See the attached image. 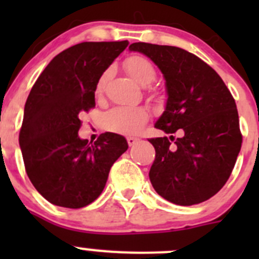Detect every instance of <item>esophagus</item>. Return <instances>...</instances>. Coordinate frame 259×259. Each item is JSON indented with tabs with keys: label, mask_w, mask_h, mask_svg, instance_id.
I'll list each match as a JSON object with an SVG mask.
<instances>
[{
	"label": "esophagus",
	"mask_w": 259,
	"mask_h": 259,
	"mask_svg": "<svg viewBox=\"0 0 259 259\" xmlns=\"http://www.w3.org/2000/svg\"><path fill=\"white\" fill-rule=\"evenodd\" d=\"M126 140H127V144H129V146L135 145L138 142H139V139H138V138H134V137H127Z\"/></svg>",
	"instance_id": "esophagus-1"
}]
</instances>
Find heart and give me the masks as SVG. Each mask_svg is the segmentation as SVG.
Returning a JSON list of instances; mask_svg holds the SVG:
<instances>
[{
	"label": "heart",
	"mask_w": 259,
	"mask_h": 259,
	"mask_svg": "<svg viewBox=\"0 0 259 259\" xmlns=\"http://www.w3.org/2000/svg\"><path fill=\"white\" fill-rule=\"evenodd\" d=\"M125 69L127 74L138 83L146 86L155 79V69L153 64L144 56H130L125 60ZM109 72H104L96 85V93L100 94L108 79ZM148 119V113L143 108L119 106L111 109L104 116V126L108 130L119 134H137Z\"/></svg>",
	"instance_id": "b5f03b06"
}]
</instances>
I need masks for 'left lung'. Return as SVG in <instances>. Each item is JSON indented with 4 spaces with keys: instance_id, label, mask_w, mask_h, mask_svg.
Wrapping results in <instances>:
<instances>
[{
    "instance_id": "1",
    "label": "left lung",
    "mask_w": 259,
    "mask_h": 259,
    "mask_svg": "<svg viewBox=\"0 0 259 259\" xmlns=\"http://www.w3.org/2000/svg\"><path fill=\"white\" fill-rule=\"evenodd\" d=\"M130 51L151 60L163 74L168 99L154 126L176 142L155 138L149 171L160 197L178 205L205 202L226 184L242 145L238 111L231 91L203 60L176 46L135 42Z\"/></svg>"
}]
</instances>
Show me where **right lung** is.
I'll return each mask as SVG.
<instances>
[{"label":"right lung","mask_w":259,"mask_h":259,"mask_svg":"<svg viewBox=\"0 0 259 259\" xmlns=\"http://www.w3.org/2000/svg\"><path fill=\"white\" fill-rule=\"evenodd\" d=\"M127 41L81 42L50 61L25 104L20 148L26 173L50 203L82 208L103 193L111 165L127 150L122 135L81 139L79 115L95 106L98 81Z\"/></svg>","instance_id":"add662e5"}]
</instances>
